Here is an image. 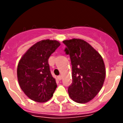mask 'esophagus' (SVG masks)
Returning <instances> with one entry per match:
<instances>
[{
  "label": "esophagus",
  "mask_w": 123,
  "mask_h": 123,
  "mask_svg": "<svg viewBox=\"0 0 123 123\" xmlns=\"http://www.w3.org/2000/svg\"><path fill=\"white\" fill-rule=\"evenodd\" d=\"M57 78H58V79H59V80H61L62 78V75H59Z\"/></svg>",
  "instance_id": "1"
}]
</instances>
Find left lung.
<instances>
[{
	"mask_svg": "<svg viewBox=\"0 0 123 123\" xmlns=\"http://www.w3.org/2000/svg\"><path fill=\"white\" fill-rule=\"evenodd\" d=\"M62 42L72 64V82L68 88V95L75 102L87 103L95 98L103 86L105 78L103 59L82 39H72Z\"/></svg>",
	"mask_w": 123,
	"mask_h": 123,
	"instance_id": "1",
	"label": "left lung"
}]
</instances>
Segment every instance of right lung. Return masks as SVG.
I'll return each instance as SVG.
<instances>
[{"instance_id":"1","label":"right lung","mask_w":123,"mask_h":123,"mask_svg":"<svg viewBox=\"0 0 123 123\" xmlns=\"http://www.w3.org/2000/svg\"><path fill=\"white\" fill-rule=\"evenodd\" d=\"M60 45L56 40L40 41L31 46L18 62L19 85L31 100L43 103L53 95L57 85L51 75L48 61Z\"/></svg>"}]
</instances>
